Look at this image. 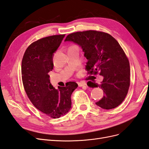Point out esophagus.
I'll return each instance as SVG.
<instances>
[{
  "mask_svg": "<svg viewBox=\"0 0 149 149\" xmlns=\"http://www.w3.org/2000/svg\"><path fill=\"white\" fill-rule=\"evenodd\" d=\"M78 84L79 87H82V86H86V83L84 82H80V83H78Z\"/></svg>",
  "mask_w": 149,
  "mask_h": 149,
  "instance_id": "1",
  "label": "esophagus"
}]
</instances>
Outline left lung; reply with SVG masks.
Returning <instances> with one entry per match:
<instances>
[{
	"label": "left lung",
	"mask_w": 149,
	"mask_h": 149,
	"mask_svg": "<svg viewBox=\"0 0 149 149\" xmlns=\"http://www.w3.org/2000/svg\"><path fill=\"white\" fill-rule=\"evenodd\" d=\"M65 41L81 47L88 60L85 68L88 74L104 77L100 84L92 82L91 88L100 87L104 94L96 105L104 109L120 105L127 94L130 74L128 58L118 42L109 33L96 30L70 33Z\"/></svg>",
	"instance_id": "obj_1"
}]
</instances>
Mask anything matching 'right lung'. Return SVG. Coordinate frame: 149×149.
Segmentation results:
<instances>
[{"label":"right lung","mask_w":149,"mask_h":149,"mask_svg":"<svg viewBox=\"0 0 149 149\" xmlns=\"http://www.w3.org/2000/svg\"><path fill=\"white\" fill-rule=\"evenodd\" d=\"M65 34L49 36L31 43L22 61V79L25 93L33 105L52 118H59L69 111L71 95L78 87L67 83L57 89L53 87L48 73L53 68V53L60 45Z\"/></svg>","instance_id":"right-lung-1"}]
</instances>
